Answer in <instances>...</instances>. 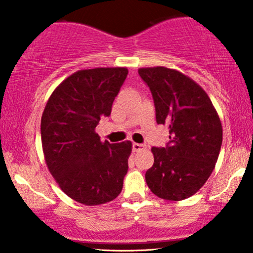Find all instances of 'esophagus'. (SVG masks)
<instances>
[{
  "mask_svg": "<svg viewBox=\"0 0 253 253\" xmlns=\"http://www.w3.org/2000/svg\"><path fill=\"white\" fill-rule=\"evenodd\" d=\"M145 149H146V146H145L144 144H138V143L133 144V151H134V152H140V151H143Z\"/></svg>",
  "mask_w": 253,
  "mask_h": 253,
  "instance_id": "34e87169",
  "label": "esophagus"
}]
</instances>
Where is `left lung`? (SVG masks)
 Wrapping results in <instances>:
<instances>
[{"mask_svg":"<svg viewBox=\"0 0 253 253\" xmlns=\"http://www.w3.org/2000/svg\"><path fill=\"white\" fill-rule=\"evenodd\" d=\"M156 107L157 124L169 126L167 147H152L155 163L145 173L155 195L181 201L210 178L222 144V126L210 96L195 81L164 66L141 68Z\"/></svg>","mask_w":253,"mask_h":253,"instance_id":"obj_1","label":"left lung"}]
</instances>
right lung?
Listing matches in <instances>:
<instances>
[{
  "label": "right lung",
  "instance_id": "obj_1",
  "mask_svg": "<svg viewBox=\"0 0 253 253\" xmlns=\"http://www.w3.org/2000/svg\"><path fill=\"white\" fill-rule=\"evenodd\" d=\"M127 74V68L76 71L53 90L43 109L46 165L60 189L82 205H103L123 190L132 143L101 141L95 128L110 115Z\"/></svg>",
  "mask_w": 253,
  "mask_h": 253
}]
</instances>
